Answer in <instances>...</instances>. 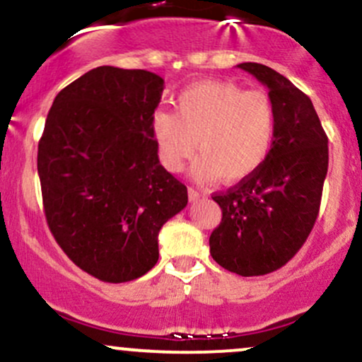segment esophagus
I'll return each mask as SVG.
<instances>
[{
    "instance_id": "obj_1",
    "label": "esophagus",
    "mask_w": 362,
    "mask_h": 362,
    "mask_svg": "<svg viewBox=\"0 0 362 362\" xmlns=\"http://www.w3.org/2000/svg\"><path fill=\"white\" fill-rule=\"evenodd\" d=\"M201 195L202 194L199 192V190H195V189H192V187H189V199H190V201H197Z\"/></svg>"
}]
</instances>
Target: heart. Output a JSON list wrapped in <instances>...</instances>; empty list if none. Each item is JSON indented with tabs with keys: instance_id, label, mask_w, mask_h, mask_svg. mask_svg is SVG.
I'll return each instance as SVG.
<instances>
[{
	"instance_id": "obj_1",
	"label": "heart",
	"mask_w": 362,
	"mask_h": 362,
	"mask_svg": "<svg viewBox=\"0 0 362 362\" xmlns=\"http://www.w3.org/2000/svg\"><path fill=\"white\" fill-rule=\"evenodd\" d=\"M277 115L265 91L235 83H195L175 100V112L156 110L151 119L158 156L178 173L192 158L197 180L236 182L255 173L267 160L276 136Z\"/></svg>"
}]
</instances>
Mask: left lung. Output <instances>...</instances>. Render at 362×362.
<instances>
[{"instance_id": "obj_1", "label": "left lung", "mask_w": 362, "mask_h": 362, "mask_svg": "<svg viewBox=\"0 0 362 362\" xmlns=\"http://www.w3.org/2000/svg\"><path fill=\"white\" fill-rule=\"evenodd\" d=\"M238 68L269 88L277 126L264 165L226 192L214 194L221 223L211 255L238 276H265L296 255L317 221L328 170V138L308 95L259 62Z\"/></svg>"}]
</instances>
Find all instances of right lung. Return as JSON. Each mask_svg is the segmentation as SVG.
<instances>
[{
  "label": "right lung",
  "mask_w": 362,
  "mask_h": 362,
  "mask_svg": "<svg viewBox=\"0 0 362 362\" xmlns=\"http://www.w3.org/2000/svg\"><path fill=\"white\" fill-rule=\"evenodd\" d=\"M163 88L144 69H91L57 93L39 141L49 230L103 282L151 271L161 226L187 206V187L160 165L151 131Z\"/></svg>",
  "instance_id": "add662e5"
}]
</instances>
